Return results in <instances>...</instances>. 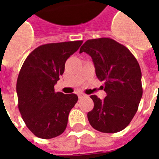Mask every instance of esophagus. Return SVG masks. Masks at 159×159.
I'll use <instances>...</instances> for the list:
<instances>
[{
  "label": "esophagus",
  "mask_w": 159,
  "mask_h": 159,
  "mask_svg": "<svg viewBox=\"0 0 159 159\" xmlns=\"http://www.w3.org/2000/svg\"><path fill=\"white\" fill-rule=\"evenodd\" d=\"M77 95H78V98H79V99H82V98H83V97L85 96V94H83V93H79Z\"/></svg>",
  "instance_id": "1"
}]
</instances>
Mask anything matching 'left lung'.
<instances>
[{
  "label": "left lung",
  "mask_w": 159,
  "mask_h": 159,
  "mask_svg": "<svg viewBox=\"0 0 159 159\" xmlns=\"http://www.w3.org/2000/svg\"><path fill=\"white\" fill-rule=\"evenodd\" d=\"M83 52L91 56L107 94L104 100L90 96L94 104L88 113L90 125L102 133L119 132L133 119L142 97L139 63L126 47L111 38L88 40L80 48Z\"/></svg>",
  "instance_id": "obj_1"
}]
</instances>
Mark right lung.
Segmentation results:
<instances>
[{"label":"right lung","instance_id":"right-lung-1","mask_svg":"<svg viewBox=\"0 0 159 159\" xmlns=\"http://www.w3.org/2000/svg\"><path fill=\"white\" fill-rule=\"evenodd\" d=\"M83 41L48 43L36 48L23 64L17 80L19 109L24 122L36 136L52 139L66 130L75 93L55 92L54 85L70 56Z\"/></svg>","mask_w":159,"mask_h":159}]
</instances>
